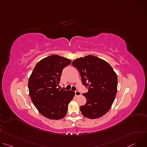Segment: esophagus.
<instances>
[{"instance_id": "obj_1", "label": "esophagus", "mask_w": 147, "mask_h": 147, "mask_svg": "<svg viewBox=\"0 0 147 147\" xmlns=\"http://www.w3.org/2000/svg\"><path fill=\"white\" fill-rule=\"evenodd\" d=\"M75 95L76 96H78L81 95V92L79 91L76 90V91H75Z\"/></svg>"}]
</instances>
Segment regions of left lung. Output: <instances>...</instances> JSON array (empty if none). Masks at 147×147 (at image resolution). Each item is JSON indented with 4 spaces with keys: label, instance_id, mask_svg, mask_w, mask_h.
Here are the masks:
<instances>
[{
    "label": "left lung",
    "instance_id": "8db88e82",
    "mask_svg": "<svg viewBox=\"0 0 147 147\" xmlns=\"http://www.w3.org/2000/svg\"><path fill=\"white\" fill-rule=\"evenodd\" d=\"M72 65L79 71L82 84L88 89L82 94L87 99L86 103L80 107L82 115L93 119L106 114L117 93V77L113 68L107 61L92 55L76 59Z\"/></svg>",
    "mask_w": 147,
    "mask_h": 147
}]
</instances>
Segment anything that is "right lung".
<instances>
[{
    "instance_id": "obj_1",
    "label": "right lung",
    "mask_w": 147,
    "mask_h": 147,
    "mask_svg": "<svg viewBox=\"0 0 147 147\" xmlns=\"http://www.w3.org/2000/svg\"><path fill=\"white\" fill-rule=\"evenodd\" d=\"M70 63V59L53 55L38 62L30 77V98L39 112L48 119L65 117L74 98V91L57 87L63 70Z\"/></svg>"
}]
</instances>
